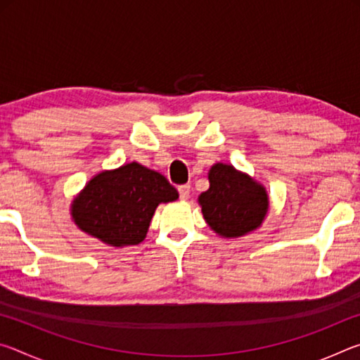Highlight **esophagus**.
<instances>
[{"label": "esophagus", "instance_id": "1", "mask_svg": "<svg viewBox=\"0 0 360 360\" xmlns=\"http://www.w3.org/2000/svg\"><path fill=\"white\" fill-rule=\"evenodd\" d=\"M178 192H179L181 200H187L188 197H191V186H188V184L179 186V187H178Z\"/></svg>", "mask_w": 360, "mask_h": 360}]
</instances>
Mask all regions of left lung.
Returning <instances> with one entry per match:
<instances>
[{"instance_id":"left-lung-1","label":"left lung","mask_w":360,"mask_h":360,"mask_svg":"<svg viewBox=\"0 0 360 360\" xmlns=\"http://www.w3.org/2000/svg\"><path fill=\"white\" fill-rule=\"evenodd\" d=\"M210 188L198 197L206 224L224 238H238L259 229L268 212L265 187L231 165L216 163Z\"/></svg>"}]
</instances>
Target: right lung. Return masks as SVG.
<instances>
[{"mask_svg": "<svg viewBox=\"0 0 360 360\" xmlns=\"http://www.w3.org/2000/svg\"><path fill=\"white\" fill-rule=\"evenodd\" d=\"M178 197L165 176L131 162L94 176L72 200L71 216L105 245L133 246L148 235L157 206Z\"/></svg>", "mask_w": 360, "mask_h": 360, "instance_id": "right-lung-1", "label": "right lung"}]
</instances>
